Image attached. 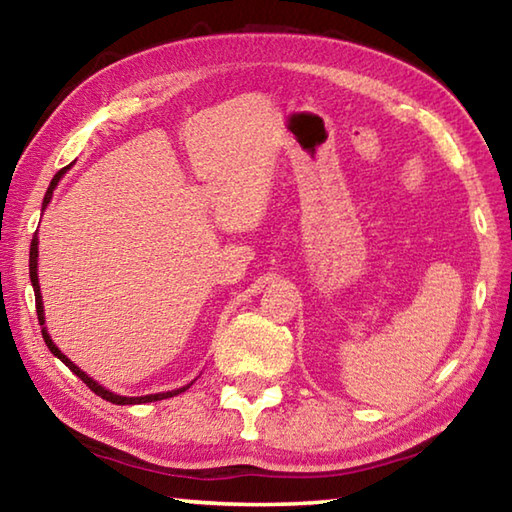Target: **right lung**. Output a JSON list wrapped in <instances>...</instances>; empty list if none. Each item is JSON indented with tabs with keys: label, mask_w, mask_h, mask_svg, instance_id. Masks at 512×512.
<instances>
[{
	"label": "right lung",
	"mask_w": 512,
	"mask_h": 512,
	"mask_svg": "<svg viewBox=\"0 0 512 512\" xmlns=\"http://www.w3.org/2000/svg\"><path fill=\"white\" fill-rule=\"evenodd\" d=\"M71 165H67V167H62V170L53 176V181H51V185H49V190H46V194H44V201H42V212H44V208L49 206V201H51V197H53V190H55V185H58V181L62 179V174L69 170ZM29 273H31V284H33V291H35V311H37V320H40V327H42V338H44V342H46V347H49V351L53 353V356H58L64 365H67L73 374H76L82 383H85L91 392L94 394H98L100 398H105V401H109V403H116V405H141V403H154V401H163V398H172V396H176V394H181V392H185V389H188L190 385H185V387H181V389H172V392H161V394H147V396H118V394H114V392H109V389H105L102 387L100 383H96L94 378H89L85 371H82L78 365H73V362L64 356V353L53 345V340H51V336H49V331H46V327H44V306H42V293H40V282H37V232L33 235V241H31V255H29Z\"/></svg>",
	"instance_id": "right-lung-1"
}]
</instances>
